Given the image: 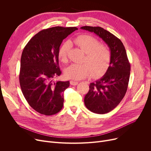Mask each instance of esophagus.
Wrapping results in <instances>:
<instances>
[{
	"mask_svg": "<svg viewBox=\"0 0 151 151\" xmlns=\"http://www.w3.org/2000/svg\"><path fill=\"white\" fill-rule=\"evenodd\" d=\"M78 82L75 81H73V80L70 81V84L72 85V86H76V85L78 84Z\"/></svg>",
	"mask_w": 151,
	"mask_h": 151,
	"instance_id": "34e87169",
	"label": "esophagus"
}]
</instances>
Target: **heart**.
<instances>
[{
  "instance_id": "1",
  "label": "heart",
  "mask_w": 151,
  "mask_h": 151,
  "mask_svg": "<svg viewBox=\"0 0 151 151\" xmlns=\"http://www.w3.org/2000/svg\"><path fill=\"white\" fill-rule=\"evenodd\" d=\"M70 43L86 53L84 61L87 63L70 65L65 70L66 77L80 80L88 76L91 73L93 76L97 77L106 72L111 62V52L106 45L100 44L96 38L86 34L78 35ZM70 43H63L59 50L58 56L63 62L67 61L71 48Z\"/></svg>"
}]
</instances>
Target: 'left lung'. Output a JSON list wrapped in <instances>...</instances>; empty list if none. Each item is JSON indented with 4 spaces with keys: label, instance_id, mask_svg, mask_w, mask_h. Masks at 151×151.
<instances>
[{
    "label": "left lung",
    "instance_id": "8db88e82",
    "mask_svg": "<svg viewBox=\"0 0 151 151\" xmlns=\"http://www.w3.org/2000/svg\"><path fill=\"white\" fill-rule=\"evenodd\" d=\"M81 29L93 32L108 46L111 62L105 74L92 83L84 97V104L91 111L105 114L114 109L121 101L127 90L130 64L125 47L115 35L100 27L83 26Z\"/></svg>",
    "mask_w": 151,
    "mask_h": 151
}]
</instances>
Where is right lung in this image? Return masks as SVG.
Returning <instances> with one entry per match:
<instances>
[{"label": "right lung", "mask_w": 151, "mask_h": 151, "mask_svg": "<svg viewBox=\"0 0 151 151\" xmlns=\"http://www.w3.org/2000/svg\"><path fill=\"white\" fill-rule=\"evenodd\" d=\"M77 27L56 26L41 30L24 47L21 58L19 83L29 105L46 116L58 113L63 105V92L70 82L54 81L61 74L58 51L63 41Z\"/></svg>", "instance_id": "right-lung-1"}]
</instances>
